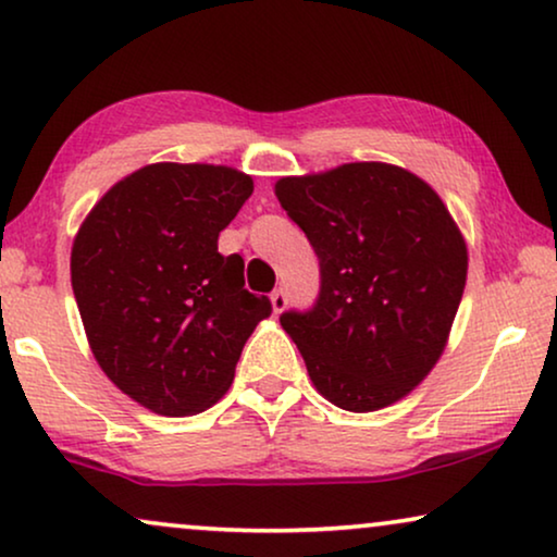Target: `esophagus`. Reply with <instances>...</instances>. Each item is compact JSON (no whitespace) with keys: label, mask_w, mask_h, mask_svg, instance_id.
I'll return each instance as SVG.
<instances>
[{"label":"esophagus","mask_w":557,"mask_h":557,"mask_svg":"<svg viewBox=\"0 0 557 557\" xmlns=\"http://www.w3.org/2000/svg\"><path fill=\"white\" fill-rule=\"evenodd\" d=\"M286 304H288V296H286V292L284 288H276V292L271 294V307H273V311H276V314H281V311L286 309Z\"/></svg>","instance_id":"esophagus-1"}]
</instances>
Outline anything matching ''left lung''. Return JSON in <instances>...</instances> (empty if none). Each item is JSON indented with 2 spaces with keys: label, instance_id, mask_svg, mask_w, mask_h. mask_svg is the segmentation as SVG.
<instances>
[{
  "label": "left lung",
  "instance_id": "1",
  "mask_svg": "<svg viewBox=\"0 0 557 557\" xmlns=\"http://www.w3.org/2000/svg\"><path fill=\"white\" fill-rule=\"evenodd\" d=\"M276 195L319 258L317 301L278 317L311 383L355 413L400 400L444 352L467 284L446 205L380 162L284 177Z\"/></svg>",
  "mask_w": 557,
  "mask_h": 557
}]
</instances>
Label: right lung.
<instances>
[{
	"instance_id": "right-lung-1",
	"label": "right lung",
	"mask_w": 557,
	"mask_h": 557,
	"mask_svg": "<svg viewBox=\"0 0 557 557\" xmlns=\"http://www.w3.org/2000/svg\"><path fill=\"white\" fill-rule=\"evenodd\" d=\"M253 193L231 166L149 164L101 197L75 235L71 278L90 349L119 391L162 416H193L233 383L269 296L218 235Z\"/></svg>"
}]
</instances>
